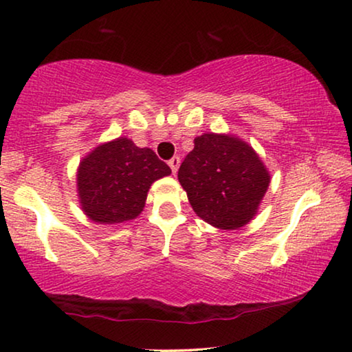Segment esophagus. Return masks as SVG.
Segmentation results:
<instances>
[{
	"mask_svg": "<svg viewBox=\"0 0 352 352\" xmlns=\"http://www.w3.org/2000/svg\"><path fill=\"white\" fill-rule=\"evenodd\" d=\"M169 167L172 169V174H177V170H178V167H180V157L178 156H174L172 157V160H169Z\"/></svg>",
	"mask_w": 352,
	"mask_h": 352,
	"instance_id": "esophagus-1",
	"label": "esophagus"
}]
</instances>
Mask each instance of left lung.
<instances>
[{
  "label": "left lung",
  "mask_w": 352,
  "mask_h": 352,
  "mask_svg": "<svg viewBox=\"0 0 352 352\" xmlns=\"http://www.w3.org/2000/svg\"><path fill=\"white\" fill-rule=\"evenodd\" d=\"M192 210L220 230H237L254 219L270 174L252 146L236 137L204 133L195 138L178 169Z\"/></svg>",
  "instance_id": "obj_1"
}]
</instances>
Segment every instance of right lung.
<instances>
[{
	"mask_svg": "<svg viewBox=\"0 0 352 352\" xmlns=\"http://www.w3.org/2000/svg\"><path fill=\"white\" fill-rule=\"evenodd\" d=\"M170 174V167L150 148L116 138L86 156L78 169L82 210L96 223L115 225L135 219L145 207L151 183Z\"/></svg>",
	"mask_w": 352,
	"mask_h": 352,
	"instance_id": "obj_1",
	"label": "right lung"
}]
</instances>
